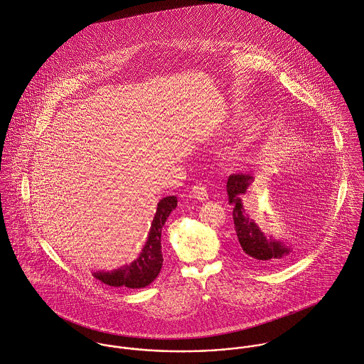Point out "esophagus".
Returning a JSON list of instances; mask_svg holds the SVG:
<instances>
[{"instance_id":"obj_1","label":"esophagus","mask_w":364,"mask_h":364,"mask_svg":"<svg viewBox=\"0 0 364 364\" xmlns=\"http://www.w3.org/2000/svg\"><path fill=\"white\" fill-rule=\"evenodd\" d=\"M191 196L193 199H198V200H206L208 199V188L203 182H198L192 186V191H191Z\"/></svg>"}]
</instances>
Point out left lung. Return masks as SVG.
Instances as JSON below:
<instances>
[{
	"instance_id": "left-lung-1",
	"label": "left lung",
	"mask_w": 364,
	"mask_h": 364,
	"mask_svg": "<svg viewBox=\"0 0 364 364\" xmlns=\"http://www.w3.org/2000/svg\"><path fill=\"white\" fill-rule=\"evenodd\" d=\"M252 182L254 176L250 173H232L227 181V195L232 206V220L242 257L257 267H269L283 262L291 251L283 242L272 237L266 238L257 223L245 213L242 199Z\"/></svg>"
}]
</instances>
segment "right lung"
I'll return each instance as SVG.
<instances>
[{
  "label": "right lung",
  "instance_id": "right-lung-1",
  "mask_svg": "<svg viewBox=\"0 0 364 364\" xmlns=\"http://www.w3.org/2000/svg\"><path fill=\"white\" fill-rule=\"evenodd\" d=\"M176 205V196H166L159 200L146 245L143 247L137 259L110 272H97L94 273V277L112 287L141 289L153 283L162 267L164 260L161 251V231Z\"/></svg>",
  "mask_w": 364,
  "mask_h": 364
}]
</instances>
